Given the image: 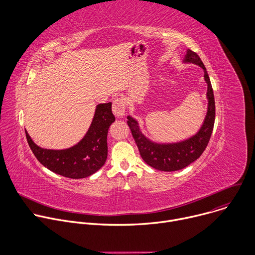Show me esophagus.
<instances>
[{
	"mask_svg": "<svg viewBox=\"0 0 255 255\" xmlns=\"http://www.w3.org/2000/svg\"><path fill=\"white\" fill-rule=\"evenodd\" d=\"M112 109H113V113L116 117L122 118L125 116V109H126L125 103L120 98H116L113 101Z\"/></svg>",
	"mask_w": 255,
	"mask_h": 255,
	"instance_id": "esophagus-1",
	"label": "esophagus"
}]
</instances>
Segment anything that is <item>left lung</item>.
I'll use <instances>...</instances> for the list:
<instances>
[{"label":"left lung","mask_w":255,"mask_h":255,"mask_svg":"<svg viewBox=\"0 0 255 255\" xmlns=\"http://www.w3.org/2000/svg\"><path fill=\"white\" fill-rule=\"evenodd\" d=\"M186 63H194L204 70V79L207 83L208 110L203 125L199 131L186 140L172 143H158L151 141L140 130L139 123L133 117L128 116L127 124L132 132L142 159L151 167L161 171H175L187 167L197 160L209 143L215 122V100L210 78L200 56L188 49L185 59Z\"/></svg>","instance_id":"8db88e82"}]
</instances>
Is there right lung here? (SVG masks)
I'll use <instances>...</instances> for the list:
<instances>
[{
    "label": "right lung",
    "mask_w": 255,
    "mask_h": 255,
    "mask_svg": "<svg viewBox=\"0 0 255 255\" xmlns=\"http://www.w3.org/2000/svg\"><path fill=\"white\" fill-rule=\"evenodd\" d=\"M115 121L112 103L99 104L89 130L83 139L66 149H46L38 146L25 130L29 146L38 161L49 170L69 178H84L98 171L108 156L107 135Z\"/></svg>",
    "instance_id": "obj_1"
}]
</instances>
